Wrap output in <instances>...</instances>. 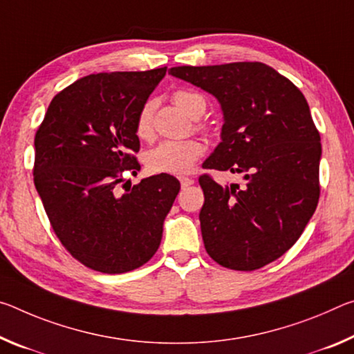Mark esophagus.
Masks as SVG:
<instances>
[{
    "mask_svg": "<svg viewBox=\"0 0 354 354\" xmlns=\"http://www.w3.org/2000/svg\"><path fill=\"white\" fill-rule=\"evenodd\" d=\"M193 183H194V178H191V177H180L182 188H187V187H189V185H193Z\"/></svg>",
    "mask_w": 354,
    "mask_h": 354,
    "instance_id": "obj_1",
    "label": "esophagus"
}]
</instances>
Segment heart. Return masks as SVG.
I'll return each instance as SVG.
<instances>
[{
	"mask_svg": "<svg viewBox=\"0 0 354 354\" xmlns=\"http://www.w3.org/2000/svg\"><path fill=\"white\" fill-rule=\"evenodd\" d=\"M172 100L191 118H199L207 108L205 98L193 91L182 89L174 92ZM153 108V102H146L139 109L135 122V133L139 139H149L152 136ZM202 152H204V146L198 139L163 141L158 146L147 150L146 155H144V165H146L147 171L152 174L182 176V174L189 172Z\"/></svg>",
	"mask_w": 354,
	"mask_h": 354,
	"instance_id": "1",
	"label": "heart"
}]
</instances>
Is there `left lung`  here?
<instances>
[{
  "mask_svg": "<svg viewBox=\"0 0 354 354\" xmlns=\"http://www.w3.org/2000/svg\"><path fill=\"white\" fill-rule=\"evenodd\" d=\"M223 109L221 142L202 167L241 174L245 183L199 177V213L208 256L230 270L252 271L286 254L314 215L320 185V133L290 80L262 62L172 67Z\"/></svg>",
  "mask_w": 354,
  "mask_h": 354,
  "instance_id": "8db88e82",
  "label": "left lung"
}]
</instances>
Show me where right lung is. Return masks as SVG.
Listing matches in <instances>:
<instances>
[{"instance_id":"right-lung-1","label":"right lung","mask_w":354,"mask_h":354,"mask_svg":"<svg viewBox=\"0 0 354 354\" xmlns=\"http://www.w3.org/2000/svg\"><path fill=\"white\" fill-rule=\"evenodd\" d=\"M166 75L111 72L80 78L51 100L34 138V185L57 239L91 270L119 274L149 262L180 183L169 174L118 193L139 171V109Z\"/></svg>"}]
</instances>
